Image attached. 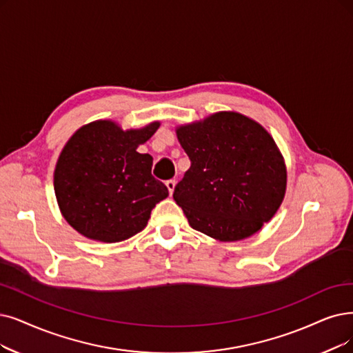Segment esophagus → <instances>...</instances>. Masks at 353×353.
I'll return each instance as SVG.
<instances>
[{
    "label": "esophagus",
    "instance_id": "1",
    "mask_svg": "<svg viewBox=\"0 0 353 353\" xmlns=\"http://www.w3.org/2000/svg\"><path fill=\"white\" fill-rule=\"evenodd\" d=\"M175 185H176V182H175V179H169V181H166V188H168V191H169V194H174V190H175Z\"/></svg>",
    "mask_w": 353,
    "mask_h": 353
}]
</instances>
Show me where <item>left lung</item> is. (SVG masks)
Wrapping results in <instances>:
<instances>
[{
  "label": "left lung",
  "instance_id": "1",
  "mask_svg": "<svg viewBox=\"0 0 353 353\" xmlns=\"http://www.w3.org/2000/svg\"><path fill=\"white\" fill-rule=\"evenodd\" d=\"M191 166L174 191L192 229L220 242L250 237L283 204L287 166L275 140L241 112L219 111L181 124Z\"/></svg>",
  "mask_w": 353,
  "mask_h": 353
}]
</instances>
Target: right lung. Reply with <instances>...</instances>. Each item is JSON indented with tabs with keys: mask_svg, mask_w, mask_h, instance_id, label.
Wrapping results in <instances>:
<instances>
[{
	"mask_svg": "<svg viewBox=\"0 0 353 353\" xmlns=\"http://www.w3.org/2000/svg\"><path fill=\"white\" fill-rule=\"evenodd\" d=\"M152 121L123 130L112 120L79 128L56 162L53 187L63 219L83 237L116 243L142 232L152 208L169 195L152 176L153 158L139 153L159 129Z\"/></svg>",
	"mask_w": 353,
	"mask_h": 353,
	"instance_id": "right-lung-1",
	"label": "right lung"
}]
</instances>
